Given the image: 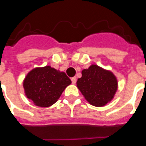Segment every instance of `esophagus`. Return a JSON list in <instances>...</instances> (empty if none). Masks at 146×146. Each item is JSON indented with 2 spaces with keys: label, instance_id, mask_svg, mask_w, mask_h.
Returning <instances> with one entry per match:
<instances>
[{
  "label": "esophagus",
  "instance_id": "obj_1",
  "mask_svg": "<svg viewBox=\"0 0 146 146\" xmlns=\"http://www.w3.org/2000/svg\"><path fill=\"white\" fill-rule=\"evenodd\" d=\"M71 81H72V83H73V84H75L76 82V77L74 76V77L71 78Z\"/></svg>",
  "mask_w": 146,
  "mask_h": 146
}]
</instances>
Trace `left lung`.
<instances>
[{
  "label": "left lung",
  "instance_id": "1",
  "mask_svg": "<svg viewBox=\"0 0 146 146\" xmlns=\"http://www.w3.org/2000/svg\"><path fill=\"white\" fill-rule=\"evenodd\" d=\"M76 86L89 104L102 107L113 100L118 82L111 70L92 64L88 69L82 70V77L78 79Z\"/></svg>",
  "mask_w": 146,
  "mask_h": 146
}]
</instances>
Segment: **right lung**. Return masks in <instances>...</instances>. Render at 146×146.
Returning a JSON list of instances; mask_svg holds the SVG:
<instances>
[{"label": "right lung", "instance_id": "add662e5", "mask_svg": "<svg viewBox=\"0 0 146 146\" xmlns=\"http://www.w3.org/2000/svg\"><path fill=\"white\" fill-rule=\"evenodd\" d=\"M71 82L64 72L45 66L29 71L23 80V86L25 96L33 104L47 108L57 102Z\"/></svg>", "mask_w": 146, "mask_h": 146}]
</instances>
